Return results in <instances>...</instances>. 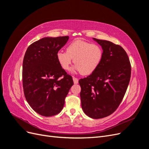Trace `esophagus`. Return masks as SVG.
<instances>
[{
	"label": "esophagus",
	"mask_w": 149,
	"mask_h": 149,
	"mask_svg": "<svg viewBox=\"0 0 149 149\" xmlns=\"http://www.w3.org/2000/svg\"><path fill=\"white\" fill-rule=\"evenodd\" d=\"M73 82L74 84H78V79L76 78L75 77H73Z\"/></svg>",
	"instance_id": "34e87169"
}]
</instances>
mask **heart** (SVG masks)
<instances>
[{"instance_id":"heart-1","label":"heart","mask_w":149,"mask_h":149,"mask_svg":"<svg viewBox=\"0 0 149 149\" xmlns=\"http://www.w3.org/2000/svg\"><path fill=\"white\" fill-rule=\"evenodd\" d=\"M103 56L102 49L97 44L76 40L68 45L66 52L56 53L58 63L64 70H68L74 59L75 69L85 75L91 74L100 65Z\"/></svg>"}]
</instances>
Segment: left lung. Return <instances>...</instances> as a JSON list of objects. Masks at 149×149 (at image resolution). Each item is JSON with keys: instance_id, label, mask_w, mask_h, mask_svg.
<instances>
[{"instance_id": "1", "label": "left lung", "mask_w": 149, "mask_h": 149, "mask_svg": "<svg viewBox=\"0 0 149 149\" xmlns=\"http://www.w3.org/2000/svg\"><path fill=\"white\" fill-rule=\"evenodd\" d=\"M100 45L103 56L97 70L81 79V101L83 112L89 118H105L117 109L125 95L131 74L125 51L107 40L93 38Z\"/></svg>"}]
</instances>
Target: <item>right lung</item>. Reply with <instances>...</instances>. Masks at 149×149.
I'll return each instance as SVG.
<instances>
[{
	"instance_id": "right-lung-1",
	"label": "right lung",
	"mask_w": 149,
	"mask_h": 149,
	"mask_svg": "<svg viewBox=\"0 0 149 149\" xmlns=\"http://www.w3.org/2000/svg\"><path fill=\"white\" fill-rule=\"evenodd\" d=\"M68 39V36L45 37L31 44L25 52L22 68L24 95L30 107L41 116L60 112L73 85L72 77L56 58Z\"/></svg>"
}]
</instances>
